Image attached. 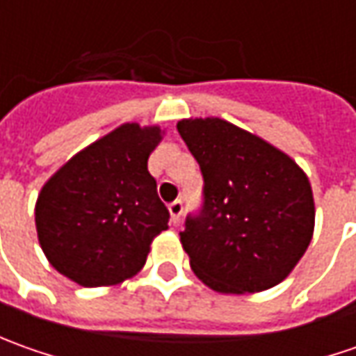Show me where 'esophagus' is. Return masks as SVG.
Returning a JSON list of instances; mask_svg holds the SVG:
<instances>
[{"mask_svg":"<svg viewBox=\"0 0 356 356\" xmlns=\"http://www.w3.org/2000/svg\"><path fill=\"white\" fill-rule=\"evenodd\" d=\"M168 212H170L172 224L176 226V224L180 222V216H182V212H184V204H182L180 200H174L170 206H168Z\"/></svg>","mask_w":356,"mask_h":356,"instance_id":"obj_1","label":"esophagus"}]
</instances>
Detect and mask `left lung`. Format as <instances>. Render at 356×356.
<instances>
[{
  "mask_svg": "<svg viewBox=\"0 0 356 356\" xmlns=\"http://www.w3.org/2000/svg\"><path fill=\"white\" fill-rule=\"evenodd\" d=\"M176 129L204 174V210L180 232L192 271L218 293L275 287L313 238L307 174L277 146L224 118H182Z\"/></svg>",
  "mask_w": 356,
  "mask_h": 356,
  "instance_id": "obj_1",
  "label": "left lung"
}]
</instances>
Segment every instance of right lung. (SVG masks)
Returning a JSON list of instances; mask_svg holds the SVG:
<instances>
[{"instance_id":"1","label":"right lung","mask_w":356,"mask_h":356,"mask_svg":"<svg viewBox=\"0 0 356 356\" xmlns=\"http://www.w3.org/2000/svg\"><path fill=\"white\" fill-rule=\"evenodd\" d=\"M164 130L124 122L71 156L35 202L39 245L61 275L83 287H111L146 264L170 213L148 172Z\"/></svg>"}]
</instances>
